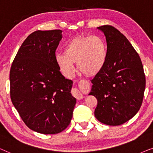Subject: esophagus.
<instances>
[{
  "mask_svg": "<svg viewBox=\"0 0 153 153\" xmlns=\"http://www.w3.org/2000/svg\"><path fill=\"white\" fill-rule=\"evenodd\" d=\"M73 96H74L75 98H76L77 99H78V100H80V99H82V98L84 97H83V95L82 94V93H81L80 91H79L78 89H76V88L73 89Z\"/></svg>",
  "mask_w": 153,
  "mask_h": 153,
  "instance_id": "34e87169",
  "label": "esophagus"
}]
</instances>
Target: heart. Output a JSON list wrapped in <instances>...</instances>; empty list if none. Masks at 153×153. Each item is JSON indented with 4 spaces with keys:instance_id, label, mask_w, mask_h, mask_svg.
I'll list each match as a JSON object with an SVG mask.
<instances>
[{
    "instance_id": "obj_1",
    "label": "heart",
    "mask_w": 153,
    "mask_h": 153,
    "mask_svg": "<svg viewBox=\"0 0 153 153\" xmlns=\"http://www.w3.org/2000/svg\"><path fill=\"white\" fill-rule=\"evenodd\" d=\"M64 54L56 56L57 66L63 74L72 77L74 63L78 70L87 76L98 74L104 67L108 57L105 42L98 36H78L66 44Z\"/></svg>"
}]
</instances>
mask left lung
Returning a JSON list of instances; mask_svg holds the SVG:
<instances>
[{"mask_svg": "<svg viewBox=\"0 0 153 153\" xmlns=\"http://www.w3.org/2000/svg\"><path fill=\"white\" fill-rule=\"evenodd\" d=\"M105 36L108 57L102 70L91 80L89 95L97 99L94 115L101 123L123 125L139 111L146 88L140 56L127 38L112 26L97 27Z\"/></svg>", "mask_w": 153, "mask_h": 153, "instance_id": "left-lung-1", "label": "left lung"}]
</instances>
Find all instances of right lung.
Segmentation results:
<instances>
[{
  "label": "right lung",
  "instance_id": "1",
  "mask_svg": "<svg viewBox=\"0 0 153 153\" xmlns=\"http://www.w3.org/2000/svg\"><path fill=\"white\" fill-rule=\"evenodd\" d=\"M62 30H36L18 50L10 73V98L26 125L43 134L64 131L71 123L76 99L73 81L56 63Z\"/></svg>",
  "mask_w": 153,
  "mask_h": 153
}]
</instances>
